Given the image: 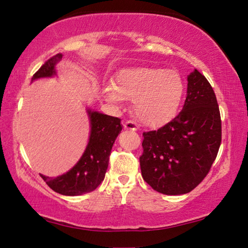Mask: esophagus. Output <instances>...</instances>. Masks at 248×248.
<instances>
[{"label":"esophagus","instance_id":"34e87169","mask_svg":"<svg viewBox=\"0 0 248 248\" xmlns=\"http://www.w3.org/2000/svg\"><path fill=\"white\" fill-rule=\"evenodd\" d=\"M124 129L132 130V131L138 130V125H136L132 120H127L125 123H124Z\"/></svg>","mask_w":248,"mask_h":248}]
</instances>
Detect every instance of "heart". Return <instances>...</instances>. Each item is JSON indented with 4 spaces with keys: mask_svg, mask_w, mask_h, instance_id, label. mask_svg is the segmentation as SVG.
<instances>
[{
    "mask_svg": "<svg viewBox=\"0 0 248 248\" xmlns=\"http://www.w3.org/2000/svg\"><path fill=\"white\" fill-rule=\"evenodd\" d=\"M183 80L176 70L135 67L121 70L114 88L107 91L112 102L134 99V114L141 124L156 127L177 113L183 94Z\"/></svg>",
    "mask_w": 248,
    "mask_h": 248,
    "instance_id": "b5f03b06",
    "label": "heart"
}]
</instances>
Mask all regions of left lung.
I'll use <instances>...</instances> for the list:
<instances>
[{"label":"left lung","mask_w":248,"mask_h":248,"mask_svg":"<svg viewBox=\"0 0 248 248\" xmlns=\"http://www.w3.org/2000/svg\"><path fill=\"white\" fill-rule=\"evenodd\" d=\"M181 112L155 131L144 132L141 176L165 195L191 192L211 170L222 141V120L209 81L197 69L187 77Z\"/></svg>","instance_id":"1"}]
</instances>
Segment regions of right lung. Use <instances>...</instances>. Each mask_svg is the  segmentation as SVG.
I'll return each mask as SVG.
<instances>
[{"label":"right lung","instance_id":"obj_1","mask_svg":"<svg viewBox=\"0 0 248 248\" xmlns=\"http://www.w3.org/2000/svg\"><path fill=\"white\" fill-rule=\"evenodd\" d=\"M59 53L46 61L31 81L55 75V65L62 59ZM91 119V136L85 151L71 170L56 178L40 175L54 192L67 196H78L96 189L103 181L115 140L121 132L120 118L88 109Z\"/></svg>","mask_w":248,"mask_h":248}]
</instances>
